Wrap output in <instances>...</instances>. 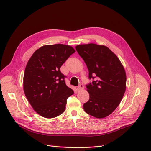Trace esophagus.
Wrapping results in <instances>:
<instances>
[{
  "label": "esophagus",
  "mask_w": 151,
  "mask_h": 151,
  "mask_svg": "<svg viewBox=\"0 0 151 151\" xmlns=\"http://www.w3.org/2000/svg\"><path fill=\"white\" fill-rule=\"evenodd\" d=\"M83 89H84V86H83V85H82V84H80V85L78 86V87L77 88V91H81V90H83Z\"/></svg>",
  "instance_id": "34e87169"
}]
</instances>
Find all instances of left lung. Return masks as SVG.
<instances>
[{
    "label": "left lung",
    "mask_w": 151,
    "mask_h": 151,
    "mask_svg": "<svg viewBox=\"0 0 151 151\" xmlns=\"http://www.w3.org/2000/svg\"><path fill=\"white\" fill-rule=\"evenodd\" d=\"M76 48L87 66L89 78L96 77L86 85L90 98L83 109L95 118H106L119 106L125 93V69L119 58L105 45L90 43L78 45Z\"/></svg>",
    "instance_id": "8db88e82"
}]
</instances>
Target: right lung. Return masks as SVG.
<instances>
[{"label": "right lung", "instance_id": "right-lung-1", "mask_svg": "<svg viewBox=\"0 0 151 151\" xmlns=\"http://www.w3.org/2000/svg\"><path fill=\"white\" fill-rule=\"evenodd\" d=\"M75 52L68 45H43L33 53L26 65L24 92L33 109L44 118H53L63 113L67 98L74 94L66 85L60 68Z\"/></svg>", "mask_w": 151, "mask_h": 151}]
</instances>
